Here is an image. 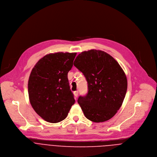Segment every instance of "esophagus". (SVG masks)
Returning a JSON list of instances; mask_svg holds the SVG:
<instances>
[{
    "mask_svg": "<svg viewBox=\"0 0 157 157\" xmlns=\"http://www.w3.org/2000/svg\"><path fill=\"white\" fill-rule=\"evenodd\" d=\"M74 95H75V98H76L78 97V91H75V92H74Z\"/></svg>",
    "mask_w": 157,
    "mask_h": 157,
    "instance_id": "obj_1",
    "label": "esophagus"
}]
</instances>
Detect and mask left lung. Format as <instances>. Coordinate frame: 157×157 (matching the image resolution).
Instances as JSON below:
<instances>
[{
	"label": "left lung",
	"instance_id": "1",
	"mask_svg": "<svg viewBox=\"0 0 157 157\" xmlns=\"http://www.w3.org/2000/svg\"><path fill=\"white\" fill-rule=\"evenodd\" d=\"M74 65L87 82V94L78 99L86 117L102 122L114 117L127 89V77L117 61L106 52L91 50L79 54Z\"/></svg>",
	"mask_w": 157,
	"mask_h": 157
}]
</instances>
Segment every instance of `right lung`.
Returning <instances> with one entry per match:
<instances>
[{
  "label": "right lung",
  "instance_id": "right-lung-1",
  "mask_svg": "<svg viewBox=\"0 0 157 157\" xmlns=\"http://www.w3.org/2000/svg\"><path fill=\"white\" fill-rule=\"evenodd\" d=\"M76 53L58 52L41 58L28 82L30 104L43 119L50 123L64 120L75 100L68 79Z\"/></svg>",
  "mask_w": 157,
  "mask_h": 157
}]
</instances>
